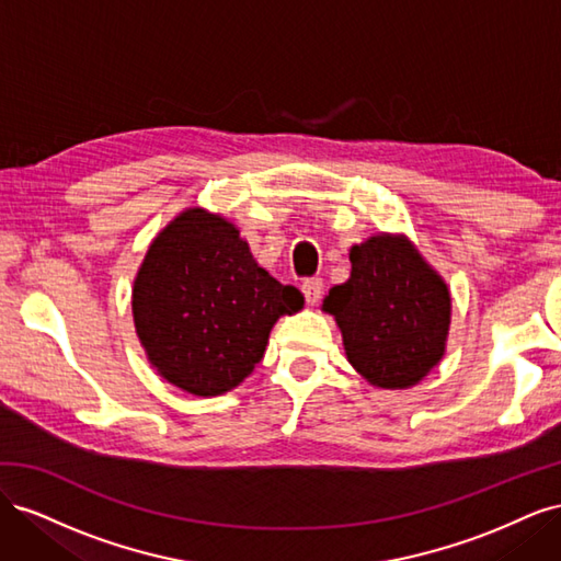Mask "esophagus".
Listing matches in <instances>:
<instances>
[{"instance_id":"34e87169","label":"esophagus","mask_w":561,"mask_h":561,"mask_svg":"<svg viewBox=\"0 0 561 561\" xmlns=\"http://www.w3.org/2000/svg\"><path fill=\"white\" fill-rule=\"evenodd\" d=\"M301 293H304V297H307V301L311 304H318V299H320V295H322V278H307L301 283Z\"/></svg>"}]
</instances>
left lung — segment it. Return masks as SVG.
<instances>
[{
	"label": "left lung",
	"mask_w": 561,
	"mask_h": 561,
	"mask_svg": "<svg viewBox=\"0 0 561 561\" xmlns=\"http://www.w3.org/2000/svg\"><path fill=\"white\" fill-rule=\"evenodd\" d=\"M351 278L322 311L334 316L348 363L379 388H410L443 360L451 297L404 236L377 233L351 248Z\"/></svg>",
	"instance_id": "1"
}]
</instances>
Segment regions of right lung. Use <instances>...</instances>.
<instances>
[{
    "label": "right lung",
    "mask_w": 561,
    "mask_h": 561,
    "mask_svg": "<svg viewBox=\"0 0 561 561\" xmlns=\"http://www.w3.org/2000/svg\"><path fill=\"white\" fill-rule=\"evenodd\" d=\"M304 307L254 262L222 215L186 208L151 241L133 283L135 332L159 375L198 398L239 386L280 316Z\"/></svg>",
    "instance_id": "1"
}]
</instances>
